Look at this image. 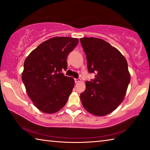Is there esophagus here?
Returning <instances> with one entry per match:
<instances>
[{
    "label": "esophagus",
    "mask_w": 150,
    "mask_h": 150,
    "mask_svg": "<svg viewBox=\"0 0 150 150\" xmlns=\"http://www.w3.org/2000/svg\"><path fill=\"white\" fill-rule=\"evenodd\" d=\"M81 79H75V83H79V82H81Z\"/></svg>",
    "instance_id": "obj_1"
}]
</instances>
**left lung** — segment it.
I'll return each mask as SVG.
<instances>
[{"label":"left lung","instance_id":"8db88e82","mask_svg":"<svg viewBox=\"0 0 150 150\" xmlns=\"http://www.w3.org/2000/svg\"><path fill=\"white\" fill-rule=\"evenodd\" d=\"M80 42L88 72L96 73L93 80L85 82L81 103L94 115H108L122 102L126 93L130 81L128 63L116 48L102 39L83 38Z\"/></svg>","mask_w":150,"mask_h":150}]
</instances>
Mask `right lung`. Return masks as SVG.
Listing matches in <instances>:
<instances>
[{
    "instance_id": "add662e5",
    "label": "right lung",
    "mask_w": 150,
    "mask_h": 150,
    "mask_svg": "<svg viewBox=\"0 0 150 150\" xmlns=\"http://www.w3.org/2000/svg\"><path fill=\"white\" fill-rule=\"evenodd\" d=\"M78 43L77 38H52L40 44L25 59L22 82L34 105L43 112H56L67 102L75 81L62 72L67 70V57Z\"/></svg>"
}]
</instances>
